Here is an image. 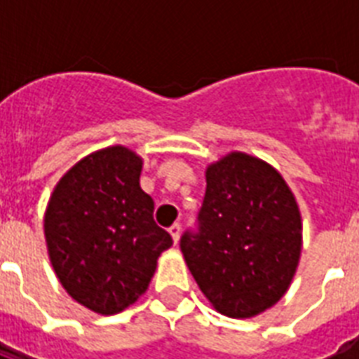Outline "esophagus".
<instances>
[{
	"label": "esophagus",
	"instance_id": "obj_1",
	"mask_svg": "<svg viewBox=\"0 0 359 359\" xmlns=\"http://www.w3.org/2000/svg\"><path fill=\"white\" fill-rule=\"evenodd\" d=\"M180 229H182V227H180V224H173L171 227H169V233H171V236H173L175 244H177L180 238Z\"/></svg>",
	"mask_w": 359,
	"mask_h": 359
}]
</instances>
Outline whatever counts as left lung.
<instances>
[{
    "label": "left lung",
    "instance_id": "8db88e82",
    "mask_svg": "<svg viewBox=\"0 0 359 359\" xmlns=\"http://www.w3.org/2000/svg\"><path fill=\"white\" fill-rule=\"evenodd\" d=\"M302 250V219L281 175L233 152L207 169L194 229L180 236L191 276L227 317H251L287 292Z\"/></svg>",
    "mask_w": 359,
    "mask_h": 359
}]
</instances>
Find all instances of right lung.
<instances>
[{"label": "right lung", "instance_id": "add662e5", "mask_svg": "<svg viewBox=\"0 0 359 359\" xmlns=\"http://www.w3.org/2000/svg\"><path fill=\"white\" fill-rule=\"evenodd\" d=\"M141 160L124 147L89 154L59 180L44 216L48 253L76 302L115 315L147 290L173 244L140 186Z\"/></svg>", "mask_w": 359, "mask_h": 359}]
</instances>
